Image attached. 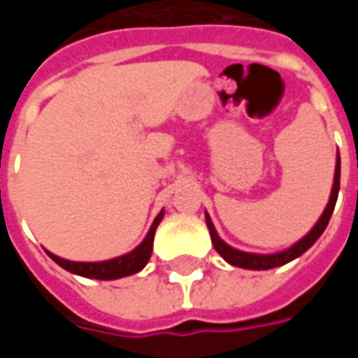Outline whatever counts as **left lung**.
I'll list each match as a JSON object with an SVG mask.
<instances>
[{
  "mask_svg": "<svg viewBox=\"0 0 358 358\" xmlns=\"http://www.w3.org/2000/svg\"><path fill=\"white\" fill-rule=\"evenodd\" d=\"M339 172H341V163H339V153L338 159H336V174H334V186H331V194H330V201L326 205L324 209L322 217L318 218L310 232L307 236H303L297 243H293L292 248L284 249L280 253H270V255H261V253H245V251H240V249L232 248L228 245L226 241L220 240V236L215 230L213 226V220L210 217L205 213V220H207V228L210 232V240H213V245L218 251V255L224 259L226 263H230L232 266H240V268H248V270H268V268H276V266H282V264L289 263L293 259L301 257L305 251H307L313 243H315L322 232L326 230V226L330 222L331 213H334V207H336V201H338V194H339Z\"/></svg>",
  "mask_w": 358,
  "mask_h": 358,
  "instance_id": "1",
  "label": "left lung"
}]
</instances>
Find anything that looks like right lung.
<instances>
[{
  "label": "right lung",
  "mask_w": 358,
  "mask_h": 358,
  "mask_svg": "<svg viewBox=\"0 0 358 358\" xmlns=\"http://www.w3.org/2000/svg\"><path fill=\"white\" fill-rule=\"evenodd\" d=\"M163 210L157 215V218L153 220V224L149 228L148 236H145V240L141 241L138 248L132 249V251L126 253V255L115 257V259H109V261H99V263H76V261L61 259V257L53 255L50 251H45V253H48L59 266H63L65 270L73 272V274H78V276L94 278V280H118V278L130 276V274L140 272V270L148 264L149 257H151V251H153L155 230L157 226H159V222L163 220Z\"/></svg>",
  "instance_id": "right-lung-1"
}]
</instances>
